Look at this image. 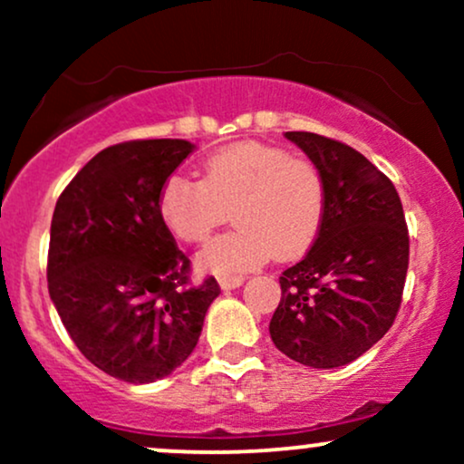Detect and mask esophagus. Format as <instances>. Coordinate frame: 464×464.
<instances>
[{
	"label": "esophagus",
	"instance_id": "34e87169",
	"mask_svg": "<svg viewBox=\"0 0 464 464\" xmlns=\"http://www.w3.org/2000/svg\"><path fill=\"white\" fill-rule=\"evenodd\" d=\"M218 284H220L222 290H236V287H239L244 284V276L242 275H225L218 279Z\"/></svg>",
	"mask_w": 464,
	"mask_h": 464
}]
</instances>
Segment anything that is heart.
I'll use <instances>...</instances> for the list:
<instances>
[{"label": "heart", "instance_id": "1", "mask_svg": "<svg viewBox=\"0 0 464 464\" xmlns=\"http://www.w3.org/2000/svg\"><path fill=\"white\" fill-rule=\"evenodd\" d=\"M233 211L236 231L216 237L198 264L218 275L255 268L270 255L299 257L324 216V180L312 161L279 146L237 141L202 163V180L174 174L159 194V214L174 237L202 244Z\"/></svg>", "mask_w": 464, "mask_h": 464}]
</instances>
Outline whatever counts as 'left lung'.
I'll return each mask as SVG.
<instances>
[{
	"instance_id": "1",
	"label": "left lung",
	"mask_w": 464,
	"mask_h": 464,
	"mask_svg": "<svg viewBox=\"0 0 464 464\" xmlns=\"http://www.w3.org/2000/svg\"><path fill=\"white\" fill-rule=\"evenodd\" d=\"M324 180V216L312 248L279 276L270 338L287 358L335 369L392 327L410 239L395 185L364 154L316 132H285Z\"/></svg>"
}]
</instances>
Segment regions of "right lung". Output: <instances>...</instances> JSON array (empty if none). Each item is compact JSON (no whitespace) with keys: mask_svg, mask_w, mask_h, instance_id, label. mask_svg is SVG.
<instances>
[{"mask_svg":"<svg viewBox=\"0 0 464 464\" xmlns=\"http://www.w3.org/2000/svg\"><path fill=\"white\" fill-rule=\"evenodd\" d=\"M185 140L104 148L63 189L47 287L80 353L129 384L177 371L198 343L214 276L189 285V259L159 214V194L189 154Z\"/></svg>","mask_w":464,"mask_h":464,"instance_id":"1","label":"right lung"}]
</instances>
